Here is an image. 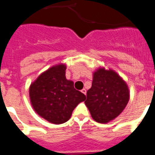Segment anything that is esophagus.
Wrapping results in <instances>:
<instances>
[{"label":"esophagus","instance_id":"esophagus-1","mask_svg":"<svg viewBox=\"0 0 155 155\" xmlns=\"http://www.w3.org/2000/svg\"><path fill=\"white\" fill-rule=\"evenodd\" d=\"M81 92L83 93V94H84L86 95V89H84V88H83V89L81 90Z\"/></svg>","mask_w":155,"mask_h":155}]
</instances>
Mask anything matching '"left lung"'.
I'll return each mask as SVG.
<instances>
[{"label": "left lung", "mask_w": 155, "mask_h": 155, "mask_svg": "<svg viewBox=\"0 0 155 155\" xmlns=\"http://www.w3.org/2000/svg\"><path fill=\"white\" fill-rule=\"evenodd\" d=\"M130 98L126 82L112 70L98 69L87 91L86 106L98 123L106 124L123 112Z\"/></svg>", "instance_id": "obj_1"}]
</instances>
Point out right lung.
Masks as SVG:
<instances>
[{"instance_id":"obj_1","label":"right lung","mask_w":155,"mask_h":155,"mask_svg":"<svg viewBox=\"0 0 155 155\" xmlns=\"http://www.w3.org/2000/svg\"><path fill=\"white\" fill-rule=\"evenodd\" d=\"M66 66L50 68L31 84L29 95L35 111L52 124H61L71 118L72 112L85 95L66 79Z\"/></svg>"}]
</instances>
